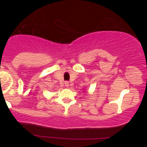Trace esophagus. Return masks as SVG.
I'll use <instances>...</instances> for the list:
<instances>
[{"instance_id": "obj_1", "label": "esophagus", "mask_w": 147, "mask_h": 147, "mask_svg": "<svg viewBox=\"0 0 147 147\" xmlns=\"http://www.w3.org/2000/svg\"><path fill=\"white\" fill-rule=\"evenodd\" d=\"M65 85L66 87H68L69 86V82H65Z\"/></svg>"}]
</instances>
